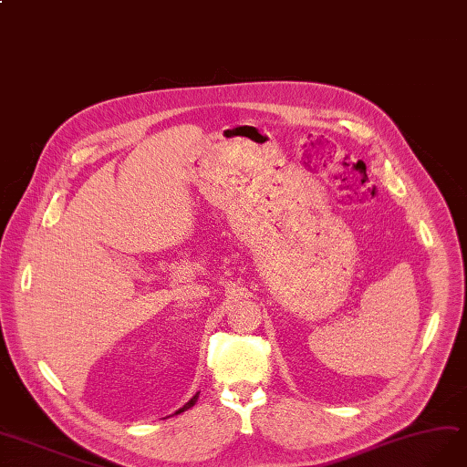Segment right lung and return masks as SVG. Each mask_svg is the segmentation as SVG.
Listing matches in <instances>:
<instances>
[{
    "instance_id": "right-lung-1",
    "label": "right lung",
    "mask_w": 467,
    "mask_h": 467,
    "mask_svg": "<svg viewBox=\"0 0 467 467\" xmlns=\"http://www.w3.org/2000/svg\"><path fill=\"white\" fill-rule=\"evenodd\" d=\"M198 396H200V392H196V394L192 396V399H190V400H188V402H186L179 411H175V413H181V411H184V410H188V408H192V406L196 404V400H198Z\"/></svg>"
}]
</instances>
